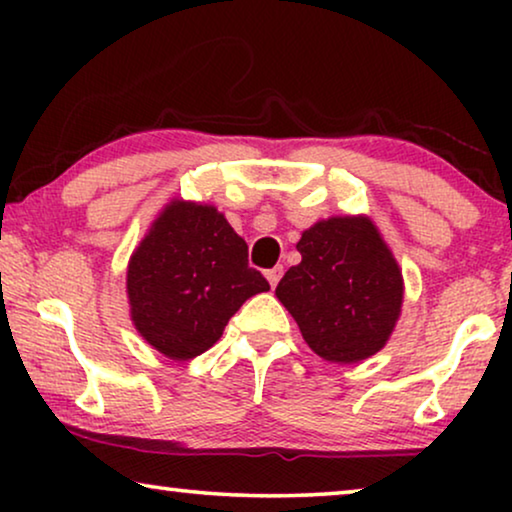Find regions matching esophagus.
I'll use <instances>...</instances> for the list:
<instances>
[{
    "mask_svg": "<svg viewBox=\"0 0 512 512\" xmlns=\"http://www.w3.org/2000/svg\"><path fill=\"white\" fill-rule=\"evenodd\" d=\"M282 275H284V268H282V265H277V268H272V270L265 272V277H268V282H270L272 289H275L279 279H282Z\"/></svg>",
    "mask_w": 512,
    "mask_h": 512,
    "instance_id": "1",
    "label": "esophagus"
}]
</instances>
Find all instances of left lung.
Masks as SVG:
<instances>
[{"mask_svg": "<svg viewBox=\"0 0 512 512\" xmlns=\"http://www.w3.org/2000/svg\"><path fill=\"white\" fill-rule=\"evenodd\" d=\"M303 261L277 284L279 298L314 354L359 363L380 352L401 319L403 272L366 214L328 216L303 230Z\"/></svg>", "mask_w": 512, "mask_h": 512, "instance_id": "left-lung-1", "label": "left lung"}]
</instances>
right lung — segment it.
Here are the masks:
<instances>
[{"label": "right lung", "instance_id": "right-lung-1", "mask_svg": "<svg viewBox=\"0 0 512 512\" xmlns=\"http://www.w3.org/2000/svg\"><path fill=\"white\" fill-rule=\"evenodd\" d=\"M263 291L270 284L249 268L247 242L226 214L184 198L163 205L125 270L132 326L172 361L207 352L244 300Z\"/></svg>", "mask_w": 512, "mask_h": 512}]
</instances>
